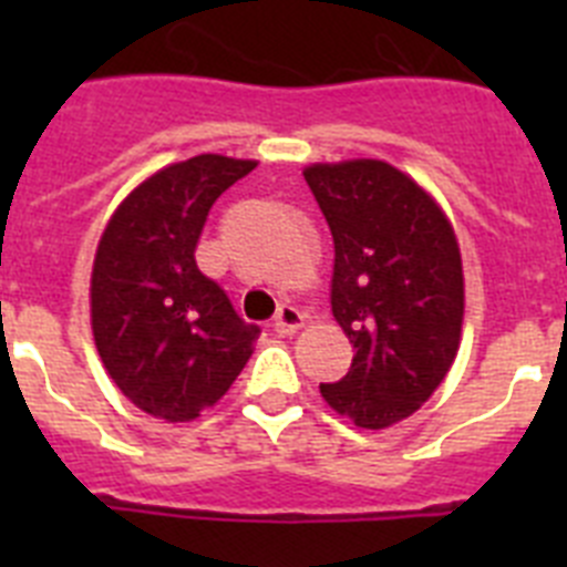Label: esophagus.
<instances>
[{
    "instance_id": "esophagus-1",
    "label": "esophagus",
    "mask_w": 567,
    "mask_h": 567,
    "mask_svg": "<svg viewBox=\"0 0 567 567\" xmlns=\"http://www.w3.org/2000/svg\"><path fill=\"white\" fill-rule=\"evenodd\" d=\"M300 327H303V315H300V309H295L292 303H284V307L278 309V315H275V332L292 334L298 332Z\"/></svg>"
}]
</instances>
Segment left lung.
<instances>
[{"label": "left lung", "instance_id": "1", "mask_svg": "<svg viewBox=\"0 0 567 567\" xmlns=\"http://www.w3.org/2000/svg\"><path fill=\"white\" fill-rule=\"evenodd\" d=\"M303 178L332 229V315L354 346L346 378L320 394L360 429H389L432 398L457 358V235L412 175L378 158L309 164Z\"/></svg>", "mask_w": 567, "mask_h": 567}]
</instances>
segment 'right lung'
<instances>
[{
	"label": "right lung",
	"instance_id": "right-lung-1",
	"mask_svg": "<svg viewBox=\"0 0 567 567\" xmlns=\"http://www.w3.org/2000/svg\"><path fill=\"white\" fill-rule=\"evenodd\" d=\"M258 167L204 153L144 178L110 215L90 275L99 358L150 417L189 423L247 365L258 327L195 267V244L224 189Z\"/></svg>",
	"mask_w": 567,
	"mask_h": 567
}]
</instances>
